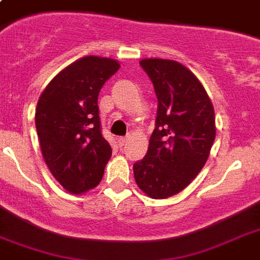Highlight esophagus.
I'll list each match as a JSON object with an SVG mask.
<instances>
[{"label":"esophagus","mask_w":260,"mask_h":260,"mask_svg":"<svg viewBox=\"0 0 260 260\" xmlns=\"http://www.w3.org/2000/svg\"><path fill=\"white\" fill-rule=\"evenodd\" d=\"M117 143H118V146H120V147L126 146V143H128V138H118Z\"/></svg>","instance_id":"obj_1"}]
</instances>
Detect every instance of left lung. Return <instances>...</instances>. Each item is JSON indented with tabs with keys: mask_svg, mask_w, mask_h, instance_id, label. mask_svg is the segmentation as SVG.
Instances as JSON below:
<instances>
[{
	"mask_svg": "<svg viewBox=\"0 0 260 260\" xmlns=\"http://www.w3.org/2000/svg\"><path fill=\"white\" fill-rule=\"evenodd\" d=\"M158 98L146 156L134 165L135 181L151 198L183 190L205 166L216 138L214 110L201 82L181 63L143 59Z\"/></svg>",
	"mask_w": 260,
	"mask_h": 260,
	"instance_id": "obj_1",
	"label": "left lung"
}]
</instances>
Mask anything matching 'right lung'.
<instances>
[{"label":"right lung","mask_w":260,"mask_h":260,"mask_svg":"<svg viewBox=\"0 0 260 260\" xmlns=\"http://www.w3.org/2000/svg\"><path fill=\"white\" fill-rule=\"evenodd\" d=\"M118 69L113 59L85 56L60 71L39 98L35 122L43 156L70 193L95 187L112 156L101 132L98 94Z\"/></svg>","instance_id":"obj_1"}]
</instances>
